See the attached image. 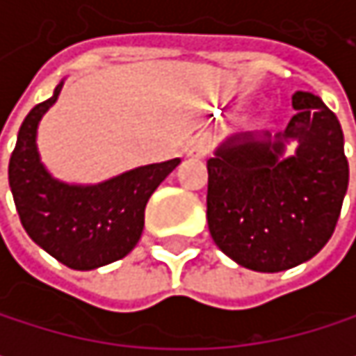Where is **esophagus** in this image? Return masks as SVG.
<instances>
[{
  "label": "esophagus",
  "mask_w": 356,
  "mask_h": 356,
  "mask_svg": "<svg viewBox=\"0 0 356 356\" xmlns=\"http://www.w3.org/2000/svg\"><path fill=\"white\" fill-rule=\"evenodd\" d=\"M210 152V140L206 136H195L187 146V156L191 159H204Z\"/></svg>",
  "instance_id": "esophagus-1"
}]
</instances>
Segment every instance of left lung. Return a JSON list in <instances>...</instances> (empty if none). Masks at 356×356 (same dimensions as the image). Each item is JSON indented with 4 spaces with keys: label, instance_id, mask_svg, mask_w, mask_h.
<instances>
[{
    "label": "left lung",
    "instance_id": "obj_1",
    "mask_svg": "<svg viewBox=\"0 0 356 356\" xmlns=\"http://www.w3.org/2000/svg\"><path fill=\"white\" fill-rule=\"evenodd\" d=\"M286 129L229 138L208 161V229L239 266L282 272L312 259L332 237L348 187L338 117L312 92H295ZM298 150L284 159V144Z\"/></svg>",
    "mask_w": 356,
    "mask_h": 356
}]
</instances>
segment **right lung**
<instances>
[{"label": "right lung", "instance_id": "obj_1", "mask_svg": "<svg viewBox=\"0 0 356 356\" xmlns=\"http://www.w3.org/2000/svg\"><path fill=\"white\" fill-rule=\"evenodd\" d=\"M61 86L22 121L8 177L20 222L36 245L72 270H95L136 248L150 195L181 161L138 167L99 185L53 179L38 159L36 127Z\"/></svg>", "mask_w": 356, "mask_h": 356}]
</instances>
